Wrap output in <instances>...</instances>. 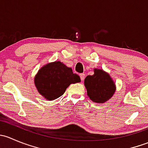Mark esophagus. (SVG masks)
Here are the masks:
<instances>
[{"instance_id": "esophagus-1", "label": "esophagus", "mask_w": 148, "mask_h": 148, "mask_svg": "<svg viewBox=\"0 0 148 148\" xmlns=\"http://www.w3.org/2000/svg\"><path fill=\"white\" fill-rule=\"evenodd\" d=\"M80 76V79H81L82 81H84V77H85V74H79Z\"/></svg>"}]
</instances>
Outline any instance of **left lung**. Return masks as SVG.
Here are the masks:
<instances>
[{"label":"left lung","mask_w":148,"mask_h":148,"mask_svg":"<svg viewBox=\"0 0 148 148\" xmlns=\"http://www.w3.org/2000/svg\"><path fill=\"white\" fill-rule=\"evenodd\" d=\"M93 75H88L84 79L87 95L97 103L108 100L115 92V84L108 73L102 69H95Z\"/></svg>","instance_id":"left-lung-1"}]
</instances>
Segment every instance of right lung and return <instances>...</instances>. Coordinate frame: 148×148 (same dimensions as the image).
<instances>
[{"label": "right lung", "instance_id": "obj_1", "mask_svg": "<svg viewBox=\"0 0 148 148\" xmlns=\"http://www.w3.org/2000/svg\"><path fill=\"white\" fill-rule=\"evenodd\" d=\"M79 82V76L61 62H51L41 67L34 79L38 92L49 101L63 95L71 84Z\"/></svg>", "mask_w": 148, "mask_h": 148}]
</instances>
